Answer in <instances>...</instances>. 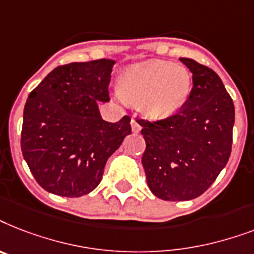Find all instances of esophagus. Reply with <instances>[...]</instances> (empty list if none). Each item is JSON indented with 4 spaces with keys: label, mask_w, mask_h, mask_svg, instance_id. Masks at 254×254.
I'll return each instance as SVG.
<instances>
[{
    "label": "esophagus",
    "mask_w": 254,
    "mask_h": 254,
    "mask_svg": "<svg viewBox=\"0 0 254 254\" xmlns=\"http://www.w3.org/2000/svg\"><path fill=\"white\" fill-rule=\"evenodd\" d=\"M131 127H132V132H140V129H141V126L137 123L136 119H132L131 121Z\"/></svg>",
    "instance_id": "34e87169"
}]
</instances>
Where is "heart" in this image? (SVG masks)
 <instances>
[{"label": "heart", "mask_w": 254, "mask_h": 254, "mask_svg": "<svg viewBox=\"0 0 254 254\" xmlns=\"http://www.w3.org/2000/svg\"><path fill=\"white\" fill-rule=\"evenodd\" d=\"M191 74L185 66L149 60L131 65L119 78V93L126 102L139 105L151 119L177 114L191 93Z\"/></svg>", "instance_id": "heart-1"}]
</instances>
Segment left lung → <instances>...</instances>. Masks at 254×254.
Segmentation results:
<instances>
[{
  "mask_svg": "<svg viewBox=\"0 0 254 254\" xmlns=\"http://www.w3.org/2000/svg\"><path fill=\"white\" fill-rule=\"evenodd\" d=\"M180 60L192 73L188 102L162 121L137 119L147 144L141 164L148 188L164 200L202 195L227 165L232 148L235 106L220 77L192 59Z\"/></svg>",
  "mask_w": 254,
  "mask_h": 254,
  "instance_id": "1",
  "label": "left lung"
}]
</instances>
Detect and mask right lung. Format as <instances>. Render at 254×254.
<instances>
[{
  "label": "right lung",
  "mask_w": 254,
  "mask_h": 254,
  "mask_svg": "<svg viewBox=\"0 0 254 254\" xmlns=\"http://www.w3.org/2000/svg\"><path fill=\"white\" fill-rule=\"evenodd\" d=\"M115 62L99 59L55 68L28 95L21 148L36 182L48 192L77 198L93 191L127 135L131 118L103 121Z\"/></svg>",
  "instance_id": "right-lung-1"
}]
</instances>
